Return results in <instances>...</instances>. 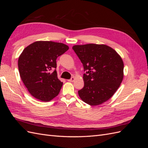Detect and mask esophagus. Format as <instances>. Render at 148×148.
Returning <instances> with one entry per match:
<instances>
[{"label":"esophagus","instance_id":"obj_1","mask_svg":"<svg viewBox=\"0 0 148 148\" xmlns=\"http://www.w3.org/2000/svg\"><path fill=\"white\" fill-rule=\"evenodd\" d=\"M75 78L74 77H71V79H69L68 81H69V82H73L75 81Z\"/></svg>","mask_w":148,"mask_h":148}]
</instances>
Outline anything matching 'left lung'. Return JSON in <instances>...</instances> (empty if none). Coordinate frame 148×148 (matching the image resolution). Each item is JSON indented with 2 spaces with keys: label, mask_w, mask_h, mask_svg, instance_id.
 Returning <instances> with one entry per match:
<instances>
[{
  "label": "left lung",
  "mask_w": 148,
  "mask_h": 148,
  "mask_svg": "<svg viewBox=\"0 0 148 148\" xmlns=\"http://www.w3.org/2000/svg\"><path fill=\"white\" fill-rule=\"evenodd\" d=\"M72 49L83 65L84 86L78 91L82 100L90 106L108 101L120 87L123 78L122 57L106 44L75 45Z\"/></svg>",
  "instance_id": "left-lung-1"
}]
</instances>
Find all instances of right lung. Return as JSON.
<instances>
[{"instance_id": "1", "label": "right lung", "mask_w": 148, "mask_h": 148, "mask_svg": "<svg viewBox=\"0 0 148 148\" xmlns=\"http://www.w3.org/2000/svg\"><path fill=\"white\" fill-rule=\"evenodd\" d=\"M65 44L39 41L24 49L18 58L20 77L28 91L36 99L49 102L56 97L63 82L57 77V58L68 51Z\"/></svg>"}]
</instances>
